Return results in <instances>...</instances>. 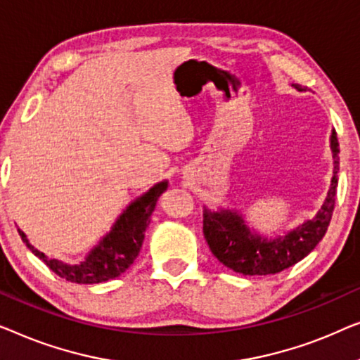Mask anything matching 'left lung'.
Listing matches in <instances>:
<instances>
[{
	"instance_id": "left-lung-1",
	"label": "left lung",
	"mask_w": 360,
	"mask_h": 360,
	"mask_svg": "<svg viewBox=\"0 0 360 360\" xmlns=\"http://www.w3.org/2000/svg\"><path fill=\"white\" fill-rule=\"evenodd\" d=\"M298 91H305L300 84H293ZM331 150L334 171L328 197L313 220H308L285 236L267 241L266 238L251 235L241 215L231 210H204V236L212 255L221 264L243 276L277 274L292 267L315 250L330 226L339 171V143L336 131H331Z\"/></svg>"
}]
</instances>
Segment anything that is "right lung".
I'll use <instances>...</instances> for the list:
<instances>
[{
    "label": "right lung",
    "mask_w": 360,
    "mask_h": 360,
    "mask_svg": "<svg viewBox=\"0 0 360 360\" xmlns=\"http://www.w3.org/2000/svg\"><path fill=\"white\" fill-rule=\"evenodd\" d=\"M166 187H168V182H160L151 187L146 194L131 202L127 210L115 221L112 231L99 243L98 248L91 251V255L81 264L70 266L57 259H50L30 245L22 231H19V235L26 241L29 250L62 279L75 283H99L110 281L114 277H119L134 264L135 257L140 252L141 243H143L146 226L150 224L156 200L166 191Z\"/></svg>",
    "instance_id": "right-lung-1"
}]
</instances>
